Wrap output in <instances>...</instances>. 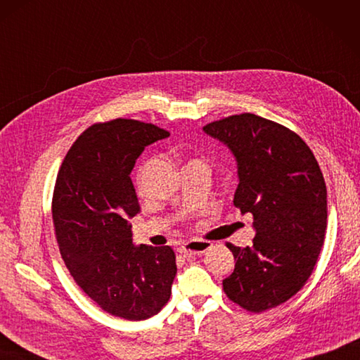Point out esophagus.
Segmentation results:
<instances>
[{
  "instance_id": "obj_1",
  "label": "esophagus",
  "mask_w": 360,
  "mask_h": 360,
  "mask_svg": "<svg viewBox=\"0 0 360 360\" xmlns=\"http://www.w3.org/2000/svg\"><path fill=\"white\" fill-rule=\"evenodd\" d=\"M212 248L210 241H202V240H190L187 243L182 244L179 248V254L184 257H195V255H201L205 250H209Z\"/></svg>"
}]
</instances>
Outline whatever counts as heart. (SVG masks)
Wrapping results in <instances>:
<instances>
[{
    "mask_svg": "<svg viewBox=\"0 0 360 360\" xmlns=\"http://www.w3.org/2000/svg\"><path fill=\"white\" fill-rule=\"evenodd\" d=\"M193 160H198V159H193ZM139 181H141V178H137V184H139Z\"/></svg>",
    "mask_w": 360,
    "mask_h": 360,
    "instance_id": "heart-1",
    "label": "heart"
}]
</instances>
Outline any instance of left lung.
Returning <instances> with one entry per match:
<instances>
[{"instance_id":"obj_1","label":"left lung","mask_w":360,"mask_h":360,"mask_svg":"<svg viewBox=\"0 0 360 360\" xmlns=\"http://www.w3.org/2000/svg\"><path fill=\"white\" fill-rule=\"evenodd\" d=\"M238 162L235 207L254 217L252 246H226L236 259L223 280L229 300L250 312L288 302L311 277L326 231V186L311 148L292 129L250 112L210 122Z\"/></svg>"}]
</instances>
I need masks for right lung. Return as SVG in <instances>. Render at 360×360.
<instances>
[{"label": "right lung", "instance_id": "right-lung-1", "mask_svg": "<svg viewBox=\"0 0 360 360\" xmlns=\"http://www.w3.org/2000/svg\"><path fill=\"white\" fill-rule=\"evenodd\" d=\"M170 136L134 119L97 122L72 143L52 195L60 254L75 283L105 312L145 320L170 300L176 255L170 246L131 240L141 212L131 170L147 145Z\"/></svg>", "mask_w": 360, "mask_h": 360}]
</instances>
